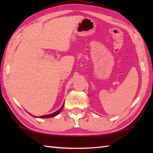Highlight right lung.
Segmentation results:
<instances>
[{
	"instance_id": "add662e5",
	"label": "right lung",
	"mask_w": 153,
	"mask_h": 153,
	"mask_svg": "<svg viewBox=\"0 0 153 153\" xmlns=\"http://www.w3.org/2000/svg\"><path fill=\"white\" fill-rule=\"evenodd\" d=\"M64 106V103L63 104L61 108H60L59 110H58L56 112H54V113H53V114H47V115H44V116H39V118H52V117L56 116V115H58V114H59V113L62 111V110L63 109Z\"/></svg>"
}]
</instances>
